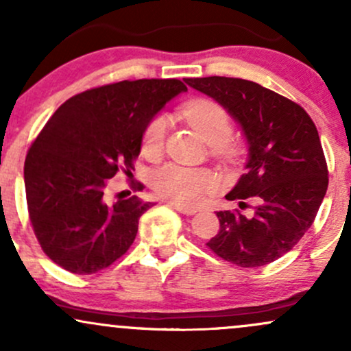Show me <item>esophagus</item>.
I'll list each match as a JSON object with an SVG mask.
<instances>
[{
    "mask_svg": "<svg viewBox=\"0 0 351 351\" xmlns=\"http://www.w3.org/2000/svg\"><path fill=\"white\" fill-rule=\"evenodd\" d=\"M168 206L170 208H173V209H176V211L178 213H181V215H186V216H191V215H195L196 213V209L193 208V206H186V204H178V203H171V201H168Z\"/></svg>",
    "mask_w": 351,
    "mask_h": 351,
    "instance_id": "34e87169",
    "label": "esophagus"
}]
</instances>
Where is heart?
<instances>
[{
  "instance_id": "b5f03b06",
  "label": "heart",
  "mask_w": 351,
  "mask_h": 351,
  "mask_svg": "<svg viewBox=\"0 0 351 351\" xmlns=\"http://www.w3.org/2000/svg\"><path fill=\"white\" fill-rule=\"evenodd\" d=\"M180 114L209 143L211 155L231 160L239 152V143L229 136L231 117L223 104L211 97H195L184 102ZM167 119L158 114L152 117L143 128L142 152L147 156H158L167 136ZM152 186L158 196L178 204H195L219 186V178L209 168L181 167L168 163L153 173Z\"/></svg>"
}]
</instances>
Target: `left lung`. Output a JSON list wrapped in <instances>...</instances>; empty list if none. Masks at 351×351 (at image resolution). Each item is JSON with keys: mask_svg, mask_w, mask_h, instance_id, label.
Masks as SVG:
<instances>
[{"mask_svg": "<svg viewBox=\"0 0 351 351\" xmlns=\"http://www.w3.org/2000/svg\"><path fill=\"white\" fill-rule=\"evenodd\" d=\"M184 82L223 104L249 142L247 171L226 198H254L256 206L249 216L217 211L219 231L206 245L237 267L271 264L308 231L327 193L315 123L299 104L252 80L213 75Z\"/></svg>", "mask_w": 351, "mask_h": 351, "instance_id": "left-lung-1", "label": "left lung"}]
</instances>
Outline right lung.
Wrapping results in <instances>:
<instances>
[{
  "mask_svg": "<svg viewBox=\"0 0 351 351\" xmlns=\"http://www.w3.org/2000/svg\"><path fill=\"white\" fill-rule=\"evenodd\" d=\"M184 90L180 79L122 80L75 94L52 114L24 162L27 215L51 261L86 276L128 251L153 203L130 196L108 204V180L132 175L145 125Z\"/></svg>",
  "mask_w": 351,
  "mask_h": 351,
  "instance_id": "obj_1",
  "label": "right lung"
}]
</instances>
